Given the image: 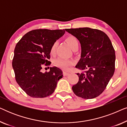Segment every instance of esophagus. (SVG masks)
I'll use <instances>...</instances> for the list:
<instances>
[{
	"mask_svg": "<svg viewBox=\"0 0 127 127\" xmlns=\"http://www.w3.org/2000/svg\"><path fill=\"white\" fill-rule=\"evenodd\" d=\"M63 74H64V76H67V75H68V74H69V73L67 72H65V71H64Z\"/></svg>",
	"mask_w": 127,
	"mask_h": 127,
	"instance_id": "34e87169",
	"label": "esophagus"
}]
</instances>
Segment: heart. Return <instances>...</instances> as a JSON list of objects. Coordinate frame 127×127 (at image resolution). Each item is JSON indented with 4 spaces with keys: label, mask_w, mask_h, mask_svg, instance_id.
Here are the masks:
<instances>
[{
    "label": "heart",
    "mask_w": 127,
    "mask_h": 127,
    "mask_svg": "<svg viewBox=\"0 0 127 127\" xmlns=\"http://www.w3.org/2000/svg\"><path fill=\"white\" fill-rule=\"evenodd\" d=\"M66 41L68 43L69 46L72 50L76 47H79V41H78L77 38L74 37L73 36H69L66 38ZM57 42L54 43L53 44L51 45V48H50V53L51 54H54L55 50H56L57 47ZM55 64L58 67H61V68L64 69V70H67L68 69L69 66H70L73 64V61L70 60H68V59L62 58H58L55 60Z\"/></svg>",
    "instance_id": "heart-1"
}]
</instances>
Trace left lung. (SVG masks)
I'll return each mask as SVG.
<instances>
[{"mask_svg":"<svg viewBox=\"0 0 127 127\" xmlns=\"http://www.w3.org/2000/svg\"><path fill=\"white\" fill-rule=\"evenodd\" d=\"M81 44V58L76 67L79 81L72 87L74 94L88 99L98 96L105 90L115 70V51L105 33L90 28L65 29Z\"/></svg>","mask_w":127,"mask_h":127,"instance_id":"8db88e82","label":"left lung"}]
</instances>
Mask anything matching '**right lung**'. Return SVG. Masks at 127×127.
I'll list each match as a JSON object with an SVG mask.
<instances>
[{
    "mask_svg": "<svg viewBox=\"0 0 127 127\" xmlns=\"http://www.w3.org/2000/svg\"><path fill=\"white\" fill-rule=\"evenodd\" d=\"M65 31L39 29L28 32L17 43L12 66L15 78L20 87L33 98H44L55 91L62 78V71L56 66L43 73L44 66L51 64V45L63 36Z\"/></svg>",
    "mask_w": 127,
    "mask_h": 127,
    "instance_id": "right-lung-1",
    "label": "right lung"
}]
</instances>
